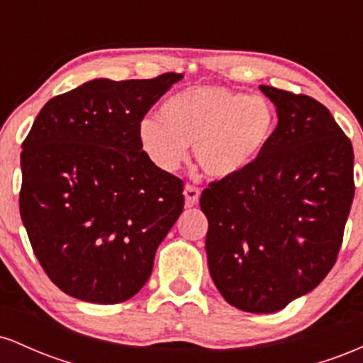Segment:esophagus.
I'll return each mask as SVG.
<instances>
[{
	"mask_svg": "<svg viewBox=\"0 0 363 363\" xmlns=\"http://www.w3.org/2000/svg\"><path fill=\"white\" fill-rule=\"evenodd\" d=\"M199 194H201V191H199V187H196L193 184H187L184 187V198H186V206L191 208L194 206L196 203L199 201Z\"/></svg>",
	"mask_w": 363,
	"mask_h": 363,
	"instance_id": "obj_1",
	"label": "esophagus"
}]
</instances>
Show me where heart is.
<instances>
[{
	"instance_id": "obj_1",
	"label": "heart",
	"mask_w": 363,
	"mask_h": 363,
	"mask_svg": "<svg viewBox=\"0 0 363 363\" xmlns=\"http://www.w3.org/2000/svg\"><path fill=\"white\" fill-rule=\"evenodd\" d=\"M277 129L273 104L220 85H194L177 91L160 116L141 119V148L158 169L176 170L193 143L208 176L232 177L254 164Z\"/></svg>"
}]
</instances>
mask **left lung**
I'll list each match as a JSON object with an SVG mask.
<instances>
[{
  "instance_id": "obj_1",
  "label": "left lung",
  "mask_w": 363,
  "mask_h": 363,
  "mask_svg": "<svg viewBox=\"0 0 363 363\" xmlns=\"http://www.w3.org/2000/svg\"><path fill=\"white\" fill-rule=\"evenodd\" d=\"M278 124L264 152L199 198L208 268L230 306L269 314L314 290L335 266L352 208V141L323 104L261 85Z\"/></svg>"
}]
</instances>
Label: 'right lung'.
Listing matches in <instances>:
<instances>
[{
    "instance_id": "obj_1",
    "label": "right lung",
    "mask_w": 363,
    "mask_h": 363,
    "mask_svg": "<svg viewBox=\"0 0 363 363\" xmlns=\"http://www.w3.org/2000/svg\"><path fill=\"white\" fill-rule=\"evenodd\" d=\"M182 78H99L52 97L22 143L20 216L57 289L91 303L138 294L184 210V182L158 169L138 126Z\"/></svg>"
}]
</instances>
